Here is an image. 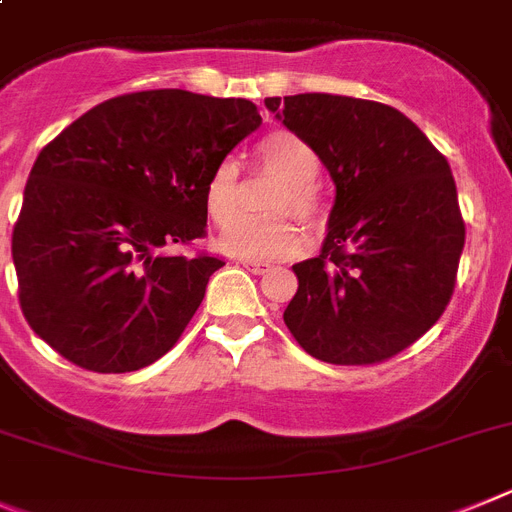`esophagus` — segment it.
<instances>
[{"label": "esophagus", "instance_id": "1", "mask_svg": "<svg viewBox=\"0 0 512 512\" xmlns=\"http://www.w3.org/2000/svg\"><path fill=\"white\" fill-rule=\"evenodd\" d=\"M237 262L242 265V268H247L250 273H255V275L270 273V265H265V262H250V260H237Z\"/></svg>", "mask_w": 512, "mask_h": 512}]
</instances>
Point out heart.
I'll list each match as a JSON object with an SVG mask.
<instances>
[{
	"label": "heart",
	"mask_w": 512,
	"mask_h": 512,
	"mask_svg": "<svg viewBox=\"0 0 512 512\" xmlns=\"http://www.w3.org/2000/svg\"><path fill=\"white\" fill-rule=\"evenodd\" d=\"M257 167L283 180L273 203L275 213L291 211L309 229H322L327 221V206L317 188L322 172L319 151L293 131H273L257 144ZM206 211L213 224L225 226L239 213V170L237 164L221 162L206 180ZM226 255L250 262L288 260L301 250V234L291 219H239L219 237Z\"/></svg>",
	"instance_id": "b5f03b06"
}]
</instances>
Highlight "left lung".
I'll list each match as a JSON object with an SVG mask.
<instances>
[{"instance_id":"obj_1","label":"left lung","mask_w":512,"mask_h":512,"mask_svg":"<svg viewBox=\"0 0 512 512\" xmlns=\"http://www.w3.org/2000/svg\"><path fill=\"white\" fill-rule=\"evenodd\" d=\"M265 105L319 151L335 182L330 231L317 257L293 265L299 291L283 322L317 361H389L453 296L466 224L451 167L384 102L306 92Z\"/></svg>"}]
</instances>
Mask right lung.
Wrapping results in <instances>:
<instances>
[{
	"mask_svg": "<svg viewBox=\"0 0 512 512\" xmlns=\"http://www.w3.org/2000/svg\"><path fill=\"white\" fill-rule=\"evenodd\" d=\"M260 123L250 100L146 90L100 102L43 146L12 231L35 335L95 373L175 348L224 260L164 250L206 237L208 175Z\"/></svg>",
	"mask_w": 512,
	"mask_h": 512,
	"instance_id": "right-lung-1",
	"label": "right lung"
}]
</instances>
